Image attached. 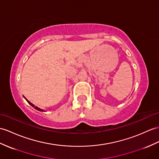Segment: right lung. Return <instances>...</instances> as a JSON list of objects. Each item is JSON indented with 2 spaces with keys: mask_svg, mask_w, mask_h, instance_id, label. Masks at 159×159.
I'll return each mask as SVG.
<instances>
[{
  "mask_svg": "<svg viewBox=\"0 0 159 159\" xmlns=\"http://www.w3.org/2000/svg\"><path fill=\"white\" fill-rule=\"evenodd\" d=\"M24 98L27 100V102H28L30 104L31 106L33 107H34V109H36V110H38V111H42V112H44V110H43V109H40V108H38V107H35L34 104H33L32 103H31V102L29 101V100H28V99H26L25 97H24Z\"/></svg>",
  "mask_w": 159,
  "mask_h": 159,
  "instance_id": "right-lung-1",
  "label": "right lung"
}]
</instances>
